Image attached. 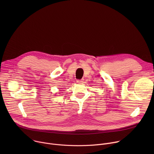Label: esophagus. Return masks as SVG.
<instances>
[{
    "label": "esophagus",
    "instance_id": "34e87169",
    "mask_svg": "<svg viewBox=\"0 0 154 154\" xmlns=\"http://www.w3.org/2000/svg\"><path fill=\"white\" fill-rule=\"evenodd\" d=\"M83 79H81V80H77V82L78 83H82L83 82Z\"/></svg>",
    "mask_w": 154,
    "mask_h": 154
}]
</instances>
